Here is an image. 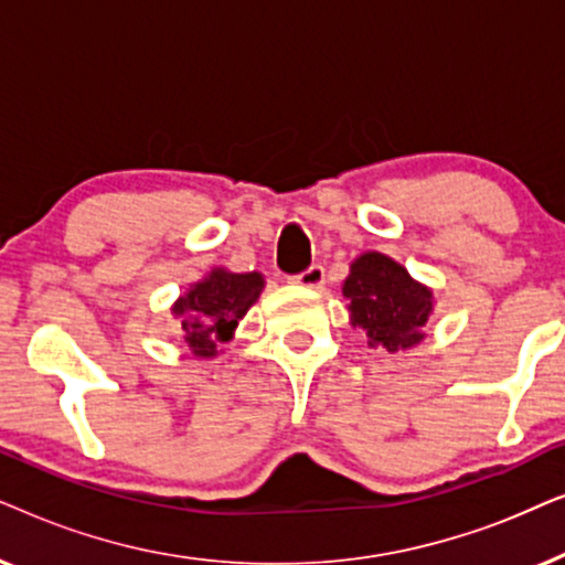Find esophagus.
<instances>
[{
    "instance_id": "esophagus-1",
    "label": "esophagus",
    "mask_w": 565,
    "mask_h": 565,
    "mask_svg": "<svg viewBox=\"0 0 565 565\" xmlns=\"http://www.w3.org/2000/svg\"><path fill=\"white\" fill-rule=\"evenodd\" d=\"M295 284H302L307 289H320L326 284V268L320 263H312L310 268H305L302 274L295 276Z\"/></svg>"
}]
</instances>
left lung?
Wrapping results in <instances>:
<instances>
[{"label":"left lung","instance_id":"left-lung-1","mask_svg":"<svg viewBox=\"0 0 565 565\" xmlns=\"http://www.w3.org/2000/svg\"><path fill=\"white\" fill-rule=\"evenodd\" d=\"M343 295L351 299L353 326L366 330L370 345L380 343L395 353L424 338L420 328L431 315V291L387 255L364 253L353 260Z\"/></svg>","mask_w":565,"mask_h":565}]
</instances>
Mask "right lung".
<instances>
[{
    "label": "right lung",
    "instance_id": "add662e5",
    "mask_svg": "<svg viewBox=\"0 0 565 565\" xmlns=\"http://www.w3.org/2000/svg\"><path fill=\"white\" fill-rule=\"evenodd\" d=\"M263 289L260 274H230L216 268L204 281L193 284L185 297L178 299L172 312L183 322L185 343L195 356H214L216 343L232 338L237 320L250 310Z\"/></svg>",
    "mask_w": 565,
    "mask_h": 565
}]
</instances>
